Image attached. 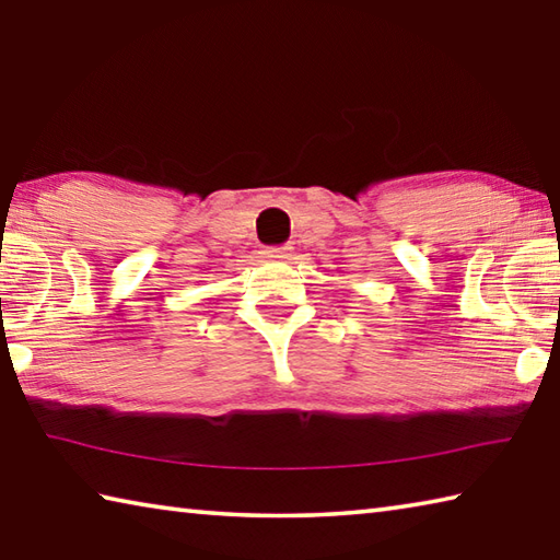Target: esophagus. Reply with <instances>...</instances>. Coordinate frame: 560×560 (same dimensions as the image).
<instances>
[{"instance_id":"obj_1","label":"esophagus","mask_w":560,"mask_h":560,"mask_svg":"<svg viewBox=\"0 0 560 560\" xmlns=\"http://www.w3.org/2000/svg\"><path fill=\"white\" fill-rule=\"evenodd\" d=\"M264 257L267 259H289L291 257V247L287 245H273V247H267L261 252Z\"/></svg>"}]
</instances>
